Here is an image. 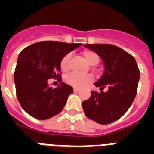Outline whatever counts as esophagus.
Instances as JSON below:
<instances>
[{
    "label": "esophagus",
    "instance_id": "34e87169",
    "mask_svg": "<svg viewBox=\"0 0 154 154\" xmlns=\"http://www.w3.org/2000/svg\"><path fill=\"white\" fill-rule=\"evenodd\" d=\"M74 92H79V88H76V87H74Z\"/></svg>",
    "mask_w": 154,
    "mask_h": 154
}]
</instances>
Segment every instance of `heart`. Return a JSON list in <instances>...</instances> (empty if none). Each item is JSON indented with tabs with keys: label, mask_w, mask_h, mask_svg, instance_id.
Instances as JSON below:
<instances>
[{
	"label": "heart",
	"mask_w": 154,
	"mask_h": 154,
	"mask_svg": "<svg viewBox=\"0 0 154 154\" xmlns=\"http://www.w3.org/2000/svg\"><path fill=\"white\" fill-rule=\"evenodd\" d=\"M81 55L83 57L84 59L91 65H96L99 62V56L98 54L92 50H84L81 52ZM70 53L66 54L62 58L60 62V68L63 72H67L70 69ZM65 80L67 83L72 86L82 87L92 81V76L89 74L80 75L77 73H71L65 77Z\"/></svg>",
	"instance_id": "heart-1"
}]
</instances>
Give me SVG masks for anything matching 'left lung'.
<instances>
[{"label": "left lung", "instance_id": "8db88e82", "mask_svg": "<svg viewBox=\"0 0 154 154\" xmlns=\"http://www.w3.org/2000/svg\"><path fill=\"white\" fill-rule=\"evenodd\" d=\"M102 58L105 70L95 83L101 92H91L82 103L84 112L89 119L99 124H109L121 118L131 106L137 92L140 70L135 58L117 46L109 44H85ZM108 86L106 93L103 89Z\"/></svg>", "mask_w": 154, "mask_h": 154}]
</instances>
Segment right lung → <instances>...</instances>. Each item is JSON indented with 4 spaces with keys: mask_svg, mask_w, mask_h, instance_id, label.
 I'll use <instances>...</instances> for the list:
<instances>
[{
    "mask_svg": "<svg viewBox=\"0 0 154 154\" xmlns=\"http://www.w3.org/2000/svg\"><path fill=\"white\" fill-rule=\"evenodd\" d=\"M81 44L43 41L28 46L19 54L14 79L17 100L23 109L38 119H47L63 109L73 88L61 82L50 87L49 79L62 81L60 62Z\"/></svg>",
    "mask_w": 154,
    "mask_h": 154,
    "instance_id": "obj_1",
    "label": "right lung"
}]
</instances>
